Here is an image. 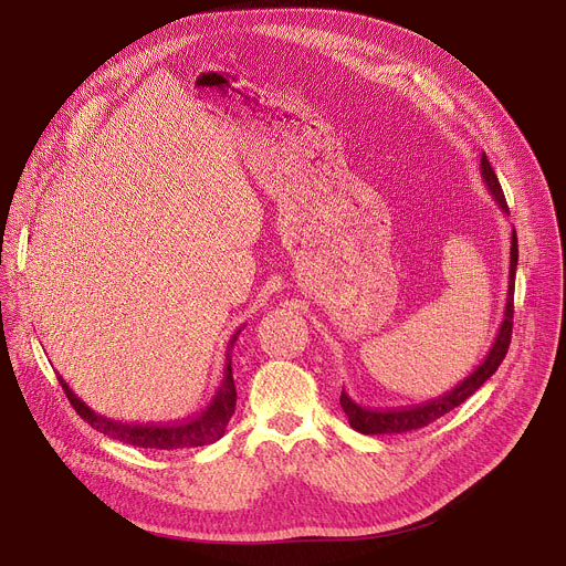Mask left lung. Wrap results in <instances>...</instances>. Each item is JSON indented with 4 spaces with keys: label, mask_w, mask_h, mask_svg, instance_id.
Returning a JSON list of instances; mask_svg holds the SVG:
<instances>
[{
    "label": "left lung",
    "mask_w": 566,
    "mask_h": 566,
    "mask_svg": "<svg viewBox=\"0 0 566 566\" xmlns=\"http://www.w3.org/2000/svg\"><path fill=\"white\" fill-rule=\"evenodd\" d=\"M479 170H481V179L483 184L489 186L495 203L502 208V212L509 214V206H506V199H504V192H502V186L491 168V160L486 158V154H481V160H479ZM515 271H517V234H515V228H513V234H511V266H509V293H506V306H504V319L500 325V332L495 336V343L489 352V356L481 360V365L465 378L461 380L454 389L446 391L443 396L439 398H432V400H426L421 402V406H412V408H400V410H367L363 406H358V402L345 391L343 387V394H340V406L349 419V426L360 432V434H400V432H410V430H419V428H426L428 423L441 419L443 415H448L450 410H454L457 406H461V402L472 396L483 382H486L495 371L497 367L502 365L506 352H509V345H511V334H513V293H515Z\"/></svg>",
    "instance_id": "8db88e82"
}]
</instances>
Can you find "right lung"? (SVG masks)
Returning a JSON list of instances; mask_svg holds the SVG:
<instances>
[{
  "instance_id": "add662e5",
  "label": "right lung",
  "mask_w": 566,
  "mask_h": 566,
  "mask_svg": "<svg viewBox=\"0 0 566 566\" xmlns=\"http://www.w3.org/2000/svg\"><path fill=\"white\" fill-rule=\"evenodd\" d=\"M241 332V329H239ZM237 334H232L228 349H226V367H223V380L214 394V398L210 400V406L197 415L190 421L184 423H168V426H154V423H123V421H114L107 419L103 415H98L96 410H92L85 400H80V396H75V391L60 378V385L66 394V398L71 400L73 410L83 417L94 430L118 439L123 443L136 446V448H151V450H181V448H199V446H210L214 441H219L226 432V426L230 421V417L234 415V402H237V389H234V380H232V347L237 343Z\"/></svg>"
}]
</instances>
